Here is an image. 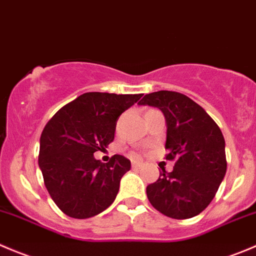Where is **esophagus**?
<instances>
[{"mask_svg": "<svg viewBox=\"0 0 256 256\" xmlns=\"http://www.w3.org/2000/svg\"><path fill=\"white\" fill-rule=\"evenodd\" d=\"M142 165H144V164L140 162V161H132V168H142Z\"/></svg>", "mask_w": 256, "mask_h": 256, "instance_id": "obj_1", "label": "esophagus"}]
</instances>
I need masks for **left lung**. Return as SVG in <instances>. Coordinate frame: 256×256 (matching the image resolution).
<instances>
[{
    "mask_svg": "<svg viewBox=\"0 0 256 256\" xmlns=\"http://www.w3.org/2000/svg\"><path fill=\"white\" fill-rule=\"evenodd\" d=\"M138 105L162 111L166 120V160L176 162L171 172L146 188L150 204L172 219H190L208 208L226 172L225 140L206 111L175 91L148 94Z\"/></svg>",
    "mask_w": 256,
    "mask_h": 256,
    "instance_id": "1",
    "label": "left lung"
}]
</instances>
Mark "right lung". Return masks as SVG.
<instances>
[{
    "label": "right lung",
    "instance_id": "1",
    "mask_svg": "<svg viewBox=\"0 0 256 256\" xmlns=\"http://www.w3.org/2000/svg\"><path fill=\"white\" fill-rule=\"evenodd\" d=\"M142 94L86 92L60 108L40 138L38 165L50 196L64 214L88 219L108 209L131 168L128 158L114 155L108 164L94 158L115 138L121 114Z\"/></svg>",
    "mask_w": 256,
    "mask_h": 256
}]
</instances>
